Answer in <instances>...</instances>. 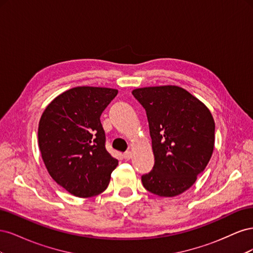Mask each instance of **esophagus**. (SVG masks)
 Listing matches in <instances>:
<instances>
[{
	"mask_svg": "<svg viewBox=\"0 0 253 253\" xmlns=\"http://www.w3.org/2000/svg\"><path fill=\"white\" fill-rule=\"evenodd\" d=\"M124 158L126 159V160L131 159V158H132V152H131V151H126V152L125 153V154H124Z\"/></svg>",
	"mask_w": 253,
	"mask_h": 253,
	"instance_id": "esophagus-1",
	"label": "esophagus"
}]
</instances>
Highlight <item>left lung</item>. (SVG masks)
I'll return each mask as SVG.
<instances>
[{"instance_id": "8db88e82", "label": "left lung", "mask_w": 253, "mask_h": 253, "mask_svg": "<svg viewBox=\"0 0 253 253\" xmlns=\"http://www.w3.org/2000/svg\"><path fill=\"white\" fill-rule=\"evenodd\" d=\"M147 112L155 163L141 176L149 192L173 197L185 192L208 165L214 149L215 124L209 109L179 86L132 91Z\"/></svg>"}]
</instances>
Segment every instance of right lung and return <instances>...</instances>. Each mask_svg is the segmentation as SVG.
I'll use <instances>...</instances> for the list:
<instances>
[{"instance_id":"1","label":"right lung","mask_w":253,"mask_h":253,"mask_svg":"<svg viewBox=\"0 0 253 253\" xmlns=\"http://www.w3.org/2000/svg\"><path fill=\"white\" fill-rule=\"evenodd\" d=\"M118 90L78 86L56 97L43 112L38 139L45 167L59 186L78 197L108 188L118 160L105 149L100 116Z\"/></svg>"}]
</instances>
